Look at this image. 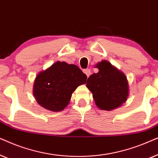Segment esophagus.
<instances>
[{
  "instance_id": "1",
  "label": "esophagus",
  "mask_w": 158,
  "mask_h": 158,
  "mask_svg": "<svg viewBox=\"0 0 158 158\" xmlns=\"http://www.w3.org/2000/svg\"><path fill=\"white\" fill-rule=\"evenodd\" d=\"M83 73H85V74L87 75V77H89L90 75V69H85V70H83Z\"/></svg>"
}]
</instances>
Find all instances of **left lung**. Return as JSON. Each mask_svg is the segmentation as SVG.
<instances>
[{"label":"left lung","mask_w":158,"mask_h":158,"mask_svg":"<svg viewBox=\"0 0 158 158\" xmlns=\"http://www.w3.org/2000/svg\"><path fill=\"white\" fill-rule=\"evenodd\" d=\"M96 67L98 72L88 77L86 86L93 94L96 106L107 111L119 107L128 98L126 76L106 60L98 62Z\"/></svg>","instance_id":"obj_1"}]
</instances>
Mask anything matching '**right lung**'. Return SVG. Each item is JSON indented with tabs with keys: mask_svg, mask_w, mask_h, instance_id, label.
Masks as SVG:
<instances>
[{
	"mask_svg": "<svg viewBox=\"0 0 158 158\" xmlns=\"http://www.w3.org/2000/svg\"><path fill=\"white\" fill-rule=\"evenodd\" d=\"M87 76L75 64L57 62L40 73L34 85V96L40 106L49 111H62L77 86L85 83Z\"/></svg>",
	"mask_w": 158,
	"mask_h": 158,
	"instance_id": "1",
	"label": "right lung"
}]
</instances>
